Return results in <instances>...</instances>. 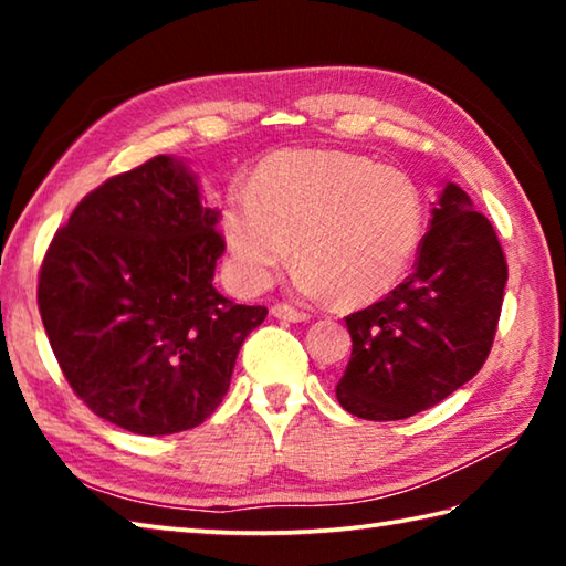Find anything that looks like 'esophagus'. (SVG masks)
Masks as SVG:
<instances>
[{
	"label": "esophagus",
	"instance_id": "1",
	"mask_svg": "<svg viewBox=\"0 0 566 566\" xmlns=\"http://www.w3.org/2000/svg\"><path fill=\"white\" fill-rule=\"evenodd\" d=\"M272 317L284 319V322H310V314L302 310H294V306H290V304H274Z\"/></svg>",
	"mask_w": 566,
	"mask_h": 566
}]
</instances>
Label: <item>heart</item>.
<instances>
[{
    "label": "heart",
    "instance_id": "heart-1",
    "mask_svg": "<svg viewBox=\"0 0 566 566\" xmlns=\"http://www.w3.org/2000/svg\"><path fill=\"white\" fill-rule=\"evenodd\" d=\"M421 232L424 207L405 171L334 149L274 151L222 209L224 242L247 290H264L294 249L296 290L342 306L395 290Z\"/></svg>",
    "mask_w": 566,
    "mask_h": 566
}]
</instances>
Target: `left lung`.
Listing matches in <instances>:
<instances>
[{
  "instance_id": "left-lung-1",
  "label": "left lung",
  "mask_w": 566,
  "mask_h": 566,
  "mask_svg": "<svg viewBox=\"0 0 566 566\" xmlns=\"http://www.w3.org/2000/svg\"><path fill=\"white\" fill-rule=\"evenodd\" d=\"M506 284L494 227L447 181L415 274L347 317L352 357L339 405L371 421L407 419L467 385L490 357Z\"/></svg>"
}]
</instances>
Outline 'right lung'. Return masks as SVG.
Returning a JSON list of instances; mask_svg holds the SVG:
<instances>
[{"label": "right lung", "instance_id": "right-lung-1", "mask_svg": "<svg viewBox=\"0 0 566 566\" xmlns=\"http://www.w3.org/2000/svg\"><path fill=\"white\" fill-rule=\"evenodd\" d=\"M219 212L159 155L90 191L46 249L40 314L74 395L127 432L191 429L227 395L266 306L214 290Z\"/></svg>", "mask_w": 566, "mask_h": 566}]
</instances>
